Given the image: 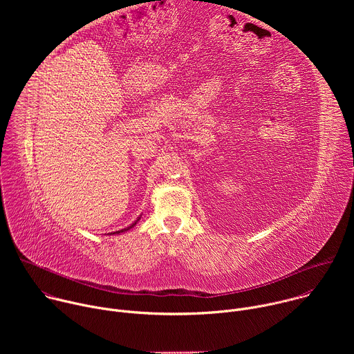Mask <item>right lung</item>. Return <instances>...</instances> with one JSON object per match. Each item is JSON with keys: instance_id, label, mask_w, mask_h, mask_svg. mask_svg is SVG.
<instances>
[{"instance_id": "obj_1", "label": "right lung", "mask_w": 354, "mask_h": 354, "mask_svg": "<svg viewBox=\"0 0 354 354\" xmlns=\"http://www.w3.org/2000/svg\"><path fill=\"white\" fill-rule=\"evenodd\" d=\"M140 218H141V217H138V218H137V220H136V221H134V223H133V224H131V225H129V227H126V228H123V230H120V231H116V232H112V234H120V232H126V231H129V230H131V228H133V227H134V225H136V224H137V223H138V221H140Z\"/></svg>"}]
</instances>
